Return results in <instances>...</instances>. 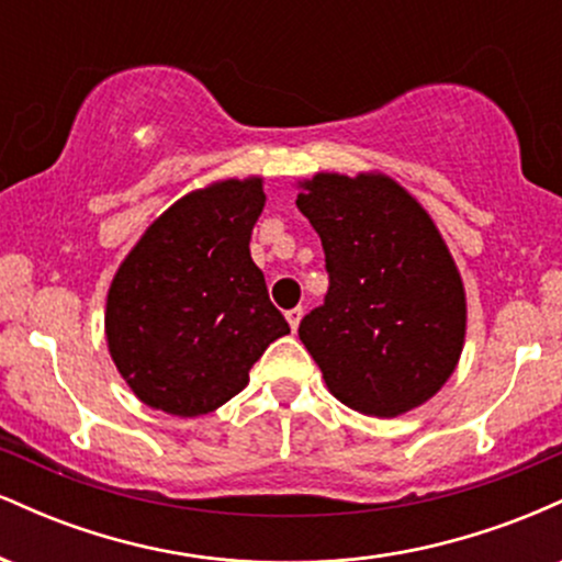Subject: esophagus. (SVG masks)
I'll use <instances>...</instances> for the list:
<instances>
[{
    "mask_svg": "<svg viewBox=\"0 0 562 562\" xmlns=\"http://www.w3.org/2000/svg\"><path fill=\"white\" fill-rule=\"evenodd\" d=\"M285 317H288V322H290V327H293V333H295V330H299L301 319H303V308H301V306L290 308V312H285Z\"/></svg>",
    "mask_w": 562,
    "mask_h": 562,
    "instance_id": "obj_1",
    "label": "esophagus"
}]
</instances>
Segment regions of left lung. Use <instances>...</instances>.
I'll return each mask as SVG.
<instances>
[{
  "label": "left lung",
  "instance_id": "8db88e82",
  "mask_svg": "<svg viewBox=\"0 0 562 562\" xmlns=\"http://www.w3.org/2000/svg\"><path fill=\"white\" fill-rule=\"evenodd\" d=\"M299 190L330 274L299 335L327 391L367 417L425 404L457 370L468 327L465 285L434 218L380 171H319Z\"/></svg>",
  "mask_w": 562,
  "mask_h": 562
}]
</instances>
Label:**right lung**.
Here are the masks:
<instances>
[{
	"instance_id": "obj_1",
	"label": "right lung",
	"mask_w": 562,
	"mask_h": 562,
	"mask_svg": "<svg viewBox=\"0 0 562 562\" xmlns=\"http://www.w3.org/2000/svg\"><path fill=\"white\" fill-rule=\"evenodd\" d=\"M263 179H218L160 214L108 288L105 338L142 404L200 417L248 385L250 367L290 333L250 259Z\"/></svg>"
}]
</instances>
